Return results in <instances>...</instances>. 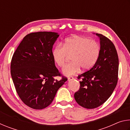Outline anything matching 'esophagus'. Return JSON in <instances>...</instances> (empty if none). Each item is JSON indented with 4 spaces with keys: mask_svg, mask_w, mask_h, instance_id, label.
<instances>
[{
    "mask_svg": "<svg viewBox=\"0 0 130 130\" xmlns=\"http://www.w3.org/2000/svg\"><path fill=\"white\" fill-rule=\"evenodd\" d=\"M73 79H74V77H72V76H70V77H68V81H72V80H73Z\"/></svg>",
    "mask_w": 130,
    "mask_h": 130,
    "instance_id": "34e87169",
    "label": "esophagus"
}]
</instances>
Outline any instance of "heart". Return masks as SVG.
Returning <instances> with one entry per match:
<instances>
[{
    "label": "heart",
    "instance_id": "obj_1",
    "mask_svg": "<svg viewBox=\"0 0 130 130\" xmlns=\"http://www.w3.org/2000/svg\"><path fill=\"white\" fill-rule=\"evenodd\" d=\"M101 53L100 44L88 37L74 36L68 38L63 44L56 46L52 51L54 63L62 67L68 56H71V62L62 68V73L66 76L73 75L83 70H88L96 64Z\"/></svg>",
    "mask_w": 130,
    "mask_h": 130
}]
</instances>
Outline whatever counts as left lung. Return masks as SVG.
Returning <instances> with one entry per match:
<instances>
[{
	"mask_svg": "<svg viewBox=\"0 0 130 130\" xmlns=\"http://www.w3.org/2000/svg\"><path fill=\"white\" fill-rule=\"evenodd\" d=\"M100 38L101 53L98 62L91 69L77 77L80 87L74 94L76 102L87 109L95 108L108 100L118 80L119 58L110 39L96 33Z\"/></svg>",
	"mask_w": 130,
	"mask_h": 130,
	"instance_id": "left-lung-1",
	"label": "left lung"
}]
</instances>
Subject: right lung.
I'll list each match as a JSON object with an SVG mask.
<instances>
[{
	"mask_svg": "<svg viewBox=\"0 0 130 130\" xmlns=\"http://www.w3.org/2000/svg\"><path fill=\"white\" fill-rule=\"evenodd\" d=\"M57 32H31L24 37L13 54L11 74L21 100L31 108L41 109L51 104L58 89L68 78L59 72L52 56ZM62 76L61 80L56 76Z\"/></svg>",
	"mask_w": 130,
	"mask_h": 130,
	"instance_id": "1",
	"label": "right lung"
}]
</instances>
